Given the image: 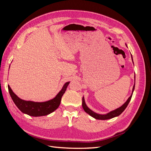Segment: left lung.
<instances>
[{
  "mask_svg": "<svg viewBox=\"0 0 151 151\" xmlns=\"http://www.w3.org/2000/svg\"><path fill=\"white\" fill-rule=\"evenodd\" d=\"M126 46H127V45H126ZM131 56H132V55H131ZM132 62H133V59H132ZM133 63H134V62H133ZM134 89H135V84L134 85L133 89H132V94L130 95V96L129 98V99L127 100V101L124 104H123L122 106H121L120 108H118L115 109V110H113V111H110V112L107 113V114H105V115H100V114L95 113L93 111L91 110V109H90L88 106H87V105H86V104L85 103V101H84V97L83 98V103H82V105H83V108L84 109V110L85 111V112H86L87 113L89 114L90 116L94 118L95 119L103 120H104L111 119V118H113L114 117H116V116H119L120 114L123 111L125 110V108L128 106V104H129L131 98H132V94H133V92H134Z\"/></svg>",
  "mask_w": 151,
  "mask_h": 151,
  "instance_id": "1",
  "label": "left lung"
}]
</instances>
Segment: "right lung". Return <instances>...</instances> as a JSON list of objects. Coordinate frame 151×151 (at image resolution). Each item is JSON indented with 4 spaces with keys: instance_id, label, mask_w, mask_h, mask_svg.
<instances>
[{
    "instance_id": "add662e5",
    "label": "right lung",
    "mask_w": 151,
    "mask_h": 151,
    "mask_svg": "<svg viewBox=\"0 0 151 151\" xmlns=\"http://www.w3.org/2000/svg\"><path fill=\"white\" fill-rule=\"evenodd\" d=\"M69 83L70 82H67L55 97L45 102L25 101V100L20 99L16 94L14 93L9 85L8 89L12 101L21 112L32 116H42L49 115L58 108L61 102L62 96L65 93Z\"/></svg>"
}]
</instances>
